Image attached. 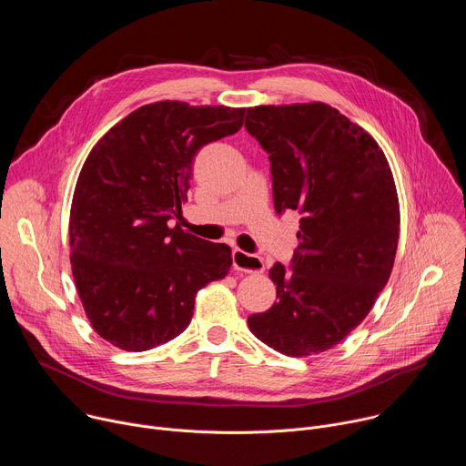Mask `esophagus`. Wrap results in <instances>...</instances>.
<instances>
[{
    "label": "esophagus",
    "instance_id": "1",
    "mask_svg": "<svg viewBox=\"0 0 466 466\" xmlns=\"http://www.w3.org/2000/svg\"><path fill=\"white\" fill-rule=\"evenodd\" d=\"M232 265L236 271H241V273H261L263 271V259L259 256L248 254L239 248L232 250Z\"/></svg>",
    "mask_w": 466,
    "mask_h": 466
}]
</instances>
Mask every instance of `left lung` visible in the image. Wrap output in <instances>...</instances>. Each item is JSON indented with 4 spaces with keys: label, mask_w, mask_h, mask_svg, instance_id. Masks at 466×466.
<instances>
[{
    "label": "left lung",
    "mask_w": 466,
    "mask_h": 466,
    "mask_svg": "<svg viewBox=\"0 0 466 466\" xmlns=\"http://www.w3.org/2000/svg\"><path fill=\"white\" fill-rule=\"evenodd\" d=\"M268 151L277 214L300 212L291 269L275 263L277 302L248 317L252 334L291 358L339 345L385 288L400 205L389 162L360 125L326 103L247 108Z\"/></svg>",
    "instance_id": "obj_1"
}]
</instances>
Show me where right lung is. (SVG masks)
Masks as SVG:
<instances>
[{
	"label": "right lung",
	"mask_w": 466,
	"mask_h": 466,
	"mask_svg": "<svg viewBox=\"0 0 466 466\" xmlns=\"http://www.w3.org/2000/svg\"><path fill=\"white\" fill-rule=\"evenodd\" d=\"M245 108L144 105L90 151L70 210V261L86 317L127 352L164 345L187 328L197 291L227 277L232 250L169 225L207 144L234 135Z\"/></svg>",
	"instance_id": "right-lung-1"
}]
</instances>
